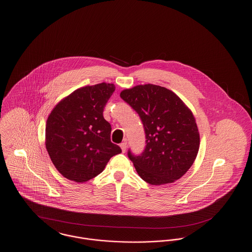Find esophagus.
<instances>
[{"mask_svg":"<svg viewBox=\"0 0 252 252\" xmlns=\"http://www.w3.org/2000/svg\"><path fill=\"white\" fill-rule=\"evenodd\" d=\"M120 147L123 152H126V142H124V143L120 144Z\"/></svg>","mask_w":252,"mask_h":252,"instance_id":"34e87169","label":"esophagus"}]
</instances>
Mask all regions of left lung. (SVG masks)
<instances>
[{"label": "left lung", "mask_w": 252, "mask_h": 252, "mask_svg": "<svg viewBox=\"0 0 252 252\" xmlns=\"http://www.w3.org/2000/svg\"><path fill=\"white\" fill-rule=\"evenodd\" d=\"M120 96L144 125V151L140 155L127 151L139 176L151 185L180 179L192 166L199 148L192 111L177 94L157 85H139Z\"/></svg>", "instance_id": "left-lung-1"}]
</instances>
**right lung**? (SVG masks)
Listing matches in <instances>:
<instances>
[{
	"label": "right lung",
	"mask_w": 252,
	"mask_h": 252,
	"mask_svg": "<svg viewBox=\"0 0 252 252\" xmlns=\"http://www.w3.org/2000/svg\"><path fill=\"white\" fill-rule=\"evenodd\" d=\"M115 86L101 83L74 91L49 115L45 139L49 156L68 180L85 182L98 176L120 146L110 141L111 126L103 111Z\"/></svg>",
	"instance_id": "1"
}]
</instances>
